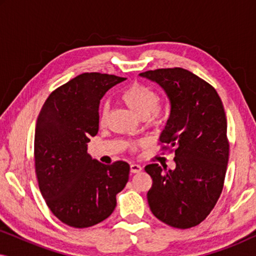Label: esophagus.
Masks as SVG:
<instances>
[{
  "label": "esophagus",
  "mask_w": 256,
  "mask_h": 256,
  "mask_svg": "<svg viewBox=\"0 0 256 256\" xmlns=\"http://www.w3.org/2000/svg\"><path fill=\"white\" fill-rule=\"evenodd\" d=\"M142 171V168L141 166H138V164H130V172L132 174H138Z\"/></svg>",
  "instance_id": "esophagus-1"
}]
</instances>
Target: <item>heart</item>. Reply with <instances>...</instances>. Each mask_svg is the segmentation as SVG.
I'll return each mask as SVG.
<instances>
[{
  "label": "heart",
  "instance_id": "obj_1",
  "mask_svg": "<svg viewBox=\"0 0 256 256\" xmlns=\"http://www.w3.org/2000/svg\"><path fill=\"white\" fill-rule=\"evenodd\" d=\"M121 100L129 110L141 118H152L156 120L162 113V108L158 104V96L152 88L141 84L134 82L129 85L121 94ZM110 107L104 104L100 110V121L107 120Z\"/></svg>",
  "mask_w": 256,
  "mask_h": 256
}]
</instances>
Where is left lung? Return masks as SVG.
I'll return each instance as SVG.
<instances>
[{
	"instance_id": "obj_1",
	"label": "left lung",
	"mask_w": 256,
	"mask_h": 256,
	"mask_svg": "<svg viewBox=\"0 0 256 256\" xmlns=\"http://www.w3.org/2000/svg\"><path fill=\"white\" fill-rule=\"evenodd\" d=\"M140 76L162 87L170 115L160 141L174 148V170L149 164L146 194L152 214L176 228L197 226L210 214L222 191L228 163L225 110L216 90L188 70L158 68Z\"/></svg>"
}]
</instances>
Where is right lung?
<instances>
[{
	"label": "right lung",
	"instance_id": "add662e5",
	"mask_svg": "<svg viewBox=\"0 0 256 256\" xmlns=\"http://www.w3.org/2000/svg\"><path fill=\"white\" fill-rule=\"evenodd\" d=\"M121 76L82 73L54 90L38 115L34 166L42 196L66 225L85 228L107 219L129 178V164L110 166L87 152L99 130V104Z\"/></svg>",
	"mask_w": 256,
	"mask_h": 256
}]
</instances>
